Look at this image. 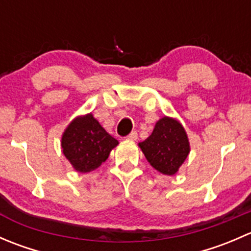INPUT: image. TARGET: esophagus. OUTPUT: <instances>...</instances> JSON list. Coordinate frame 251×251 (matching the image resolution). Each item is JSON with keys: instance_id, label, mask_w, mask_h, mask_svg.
I'll use <instances>...</instances> for the list:
<instances>
[{"instance_id": "34e87169", "label": "esophagus", "mask_w": 251, "mask_h": 251, "mask_svg": "<svg viewBox=\"0 0 251 251\" xmlns=\"http://www.w3.org/2000/svg\"><path fill=\"white\" fill-rule=\"evenodd\" d=\"M126 138H127V140H130V141H136L138 138V133L136 132V131H132L130 135L126 136Z\"/></svg>"}]
</instances>
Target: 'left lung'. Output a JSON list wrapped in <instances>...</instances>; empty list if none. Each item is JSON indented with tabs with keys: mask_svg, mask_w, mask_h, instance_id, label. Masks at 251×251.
Here are the masks:
<instances>
[{
	"mask_svg": "<svg viewBox=\"0 0 251 251\" xmlns=\"http://www.w3.org/2000/svg\"><path fill=\"white\" fill-rule=\"evenodd\" d=\"M140 147L148 163L164 175H175L189 153V142L183 126L175 119L164 116L153 132Z\"/></svg>",
	"mask_w": 251,
	"mask_h": 251,
	"instance_id": "obj_1",
	"label": "left lung"
}]
</instances>
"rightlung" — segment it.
I'll return each instance as SVG.
<instances>
[{"label": "right lung", "mask_w": 251, "mask_h": 251, "mask_svg": "<svg viewBox=\"0 0 251 251\" xmlns=\"http://www.w3.org/2000/svg\"><path fill=\"white\" fill-rule=\"evenodd\" d=\"M118 143L92 114L73 120L62 137L63 153L78 173H90L100 166Z\"/></svg>", "instance_id": "add662e5"}]
</instances>
